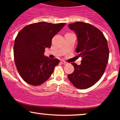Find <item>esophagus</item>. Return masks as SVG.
Returning a JSON list of instances; mask_svg holds the SVG:
<instances>
[{"mask_svg":"<svg viewBox=\"0 0 120 120\" xmlns=\"http://www.w3.org/2000/svg\"><path fill=\"white\" fill-rule=\"evenodd\" d=\"M61 64H63V65H66V64H68V63H67V62H65V61H63V60H62V61H61Z\"/></svg>","mask_w":120,"mask_h":120,"instance_id":"obj_1","label":"esophagus"}]
</instances>
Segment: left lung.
<instances>
[{"instance_id": "left-lung-1", "label": "left lung", "mask_w": 120, "mask_h": 120, "mask_svg": "<svg viewBox=\"0 0 120 120\" xmlns=\"http://www.w3.org/2000/svg\"><path fill=\"white\" fill-rule=\"evenodd\" d=\"M77 37L75 51L81 57V64L71 63L74 68L68 77L75 87L85 89L95 84L102 77L108 61V43L101 31L92 25L76 22L68 25Z\"/></svg>"}]
</instances>
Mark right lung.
I'll return each mask as SVG.
<instances>
[{
	"label": "right lung",
	"mask_w": 120,
	"mask_h": 120,
	"mask_svg": "<svg viewBox=\"0 0 120 120\" xmlns=\"http://www.w3.org/2000/svg\"><path fill=\"white\" fill-rule=\"evenodd\" d=\"M65 24L40 22L26 26L18 33L13 47L15 62L20 76L27 83L38 86L44 83L59 64V59H49L44 53Z\"/></svg>",
	"instance_id": "right-lung-1"
}]
</instances>
